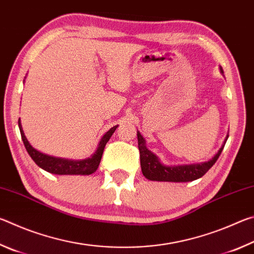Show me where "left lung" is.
Returning a JSON list of instances; mask_svg holds the SVG:
<instances>
[{
	"instance_id": "left-lung-1",
	"label": "left lung",
	"mask_w": 254,
	"mask_h": 254,
	"mask_svg": "<svg viewBox=\"0 0 254 254\" xmlns=\"http://www.w3.org/2000/svg\"><path fill=\"white\" fill-rule=\"evenodd\" d=\"M221 71L223 69L221 68ZM224 144L218 150V152L215 154L214 158L210 159L209 161L203 163H197V165H185V166H165L159 162V159L156 154H153L150 150L145 147V142L140 132H137V147L140 151V163L142 174L149 180H157V182H174V183H185V182H192L196 180L207 173L212 168L213 165L220 157L222 150L224 148Z\"/></svg>"
}]
</instances>
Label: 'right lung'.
<instances>
[{
  "mask_svg": "<svg viewBox=\"0 0 254 254\" xmlns=\"http://www.w3.org/2000/svg\"><path fill=\"white\" fill-rule=\"evenodd\" d=\"M19 127L25 149H27L30 157L32 158V160L36 162L40 168L55 175H91L93 173H95L96 169L98 168V165H100L101 162L102 154L103 151H104L105 145L109 142L110 137L113 134L114 131L117 130L118 126L110 128V130L103 135L95 153H94L91 158L84 159V160H68V159L47 156V154L37 151L36 149L31 147V144L29 143L27 137H25L22 127H21L20 120Z\"/></svg>",
  "mask_w": 254,
  "mask_h": 254,
  "instance_id": "obj_1",
  "label": "right lung"
}]
</instances>
